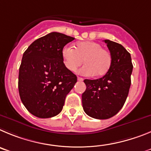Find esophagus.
<instances>
[{"label":"esophagus","instance_id":"34e87169","mask_svg":"<svg viewBox=\"0 0 151 151\" xmlns=\"http://www.w3.org/2000/svg\"><path fill=\"white\" fill-rule=\"evenodd\" d=\"M77 81H83V78H82V77H77Z\"/></svg>","mask_w":151,"mask_h":151}]
</instances>
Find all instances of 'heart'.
Instances as JSON below:
<instances>
[{"mask_svg": "<svg viewBox=\"0 0 151 151\" xmlns=\"http://www.w3.org/2000/svg\"><path fill=\"white\" fill-rule=\"evenodd\" d=\"M62 56L64 65L70 71H74L84 62L86 65L79 72L86 76L102 77L108 72L112 63L109 51L94 41L80 42L74 49L66 46L62 49Z\"/></svg>", "mask_w": 151, "mask_h": 151, "instance_id": "heart-1", "label": "heart"}]
</instances>
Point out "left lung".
Listing matches in <instances>:
<instances>
[{
    "label": "left lung",
    "instance_id": "obj_1",
    "mask_svg": "<svg viewBox=\"0 0 151 151\" xmlns=\"http://www.w3.org/2000/svg\"><path fill=\"white\" fill-rule=\"evenodd\" d=\"M112 56L108 72L97 80H84L82 94L84 111L95 119H109L116 115L128 96L133 65L129 52L119 43L104 40Z\"/></svg>",
    "mask_w": 151,
    "mask_h": 151
}]
</instances>
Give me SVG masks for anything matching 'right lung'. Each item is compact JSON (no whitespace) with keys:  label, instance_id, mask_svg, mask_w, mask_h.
Instances as JSON below:
<instances>
[{"label":"right lung","instance_id":"add662e5","mask_svg":"<svg viewBox=\"0 0 151 151\" xmlns=\"http://www.w3.org/2000/svg\"><path fill=\"white\" fill-rule=\"evenodd\" d=\"M72 37L51 32L37 39L23 54L19 72L22 102L34 116L52 117L62 111L77 77L63 63L62 50Z\"/></svg>","mask_w":151,"mask_h":151}]
</instances>
